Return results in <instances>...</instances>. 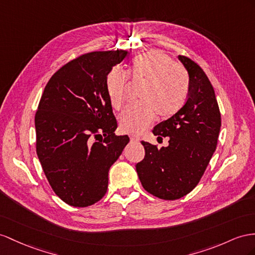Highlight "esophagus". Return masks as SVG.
Wrapping results in <instances>:
<instances>
[{
    "label": "esophagus",
    "instance_id": "34e87169",
    "mask_svg": "<svg viewBox=\"0 0 255 255\" xmlns=\"http://www.w3.org/2000/svg\"><path fill=\"white\" fill-rule=\"evenodd\" d=\"M130 141H131V142H138L139 138H138V136H135V135H130Z\"/></svg>",
    "mask_w": 255,
    "mask_h": 255
}]
</instances>
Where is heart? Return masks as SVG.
<instances>
[{
  "label": "heart",
  "instance_id": "1",
  "mask_svg": "<svg viewBox=\"0 0 255 255\" xmlns=\"http://www.w3.org/2000/svg\"><path fill=\"white\" fill-rule=\"evenodd\" d=\"M129 75L135 83H143L140 102L127 107L120 115L121 131L140 134L151 126L156 114L170 117L183 106L188 94V78L170 56L159 50L148 51L132 60ZM106 88L111 106L120 110L127 99L128 76L120 67L110 70Z\"/></svg>",
  "mask_w": 255,
  "mask_h": 255
}]
</instances>
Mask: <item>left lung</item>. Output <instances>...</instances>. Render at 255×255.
I'll return each instance as SVG.
<instances>
[{
	"mask_svg": "<svg viewBox=\"0 0 255 255\" xmlns=\"http://www.w3.org/2000/svg\"><path fill=\"white\" fill-rule=\"evenodd\" d=\"M179 60L187 70L188 95L170 119L153 129L158 138L168 136L160 148L142 141L144 159L135 165L144 190L165 200L179 199L192 192L217 148L221 113L214 89L199 65L185 56Z\"/></svg>",
	"mask_w": 255,
	"mask_h": 255,
	"instance_id": "1",
	"label": "left lung"
}]
</instances>
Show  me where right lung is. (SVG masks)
<instances>
[{"label": "right lung", "mask_w": 255, "mask_h": 255, "mask_svg": "<svg viewBox=\"0 0 255 255\" xmlns=\"http://www.w3.org/2000/svg\"><path fill=\"white\" fill-rule=\"evenodd\" d=\"M126 50L93 51L64 64L50 77L35 114L36 154L56 195L88 207L108 190L109 170L129 142L115 135L106 78Z\"/></svg>", "instance_id": "obj_1"}]
</instances>
